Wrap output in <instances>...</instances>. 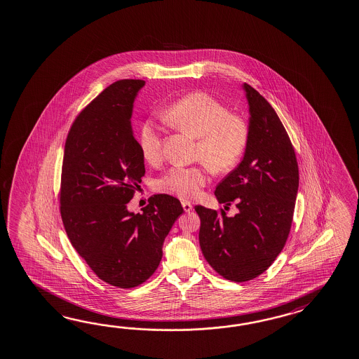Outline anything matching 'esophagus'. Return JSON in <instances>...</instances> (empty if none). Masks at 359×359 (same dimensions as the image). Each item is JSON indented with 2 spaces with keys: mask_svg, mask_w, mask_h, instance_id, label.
I'll use <instances>...</instances> for the list:
<instances>
[{
  "mask_svg": "<svg viewBox=\"0 0 359 359\" xmlns=\"http://www.w3.org/2000/svg\"><path fill=\"white\" fill-rule=\"evenodd\" d=\"M182 207H184V212H187V213L194 209L191 203H189V201H182Z\"/></svg>",
  "mask_w": 359,
  "mask_h": 359,
  "instance_id": "34e87169",
  "label": "esophagus"
}]
</instances>
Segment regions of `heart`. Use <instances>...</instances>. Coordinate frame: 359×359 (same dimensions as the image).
<instances>
[{"label": "heart", "instance_id": "1", "mask_svg": "<svg viewBox=\"0 0 359 359\" xmlns=\"http://www.w3.org/2000/svg\"><path fill=\"white\" fill-rule=\"evenodd\" d=\"M169 126L198 138V158L217 172L233 168L244 154L248 142V126L243 117L233 115L221 102L205 93H192L177 100L163 112ZM138 146L143 158L155 165L163 158L161 132L152 121L140 128ZM208 182V169L172 167L156 184L160 192L192 201Z\"/></svg>", "mask_w": 359, "mask_h": 359}]
</instances>
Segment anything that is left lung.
I'll return each mask as SVG.
<instances>
[{
	"label": "left lung",
	"instance_id": "left-lung-1",
	"mask_svg": "<svg viewBox=\"0 0 359 359\" xmlns=\"http://www.w3.org/2000/svg\"><path fill=\"white\" fill-rule=\"evenodd\" d=\"M248 102V142L238 167L217 184V201L239 212L196 205L199 243L209 265L233 282L262 274L283 250L299 190V165L290 137L274 109L243 83Z\"/></svg>",
	"mask_w": 359,
	"mask_h": 359
}]
</instances>
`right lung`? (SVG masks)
Listing matches in <instances>:
<instances>
[{
    "mask_svg": "<svg viewBox=\"0 0 359 359\" xmlns=\"http://www.w3.org/2000/svg\"><path fill=\"white\" fill-rule=\"evenodd\" d=\"M143 86V80H120L88 104L69 129L62 167L60 215L69 242L102 280L118 288L155 273L184 213L165 194L150 198L143 213L128 209L144 175L130 120Z\"/></svg>",
    "mask_w": 359,
    "mask_h": 359,
    "instance_id": "right-lung-1",
    "label": "right lung"
}]
</instances>
